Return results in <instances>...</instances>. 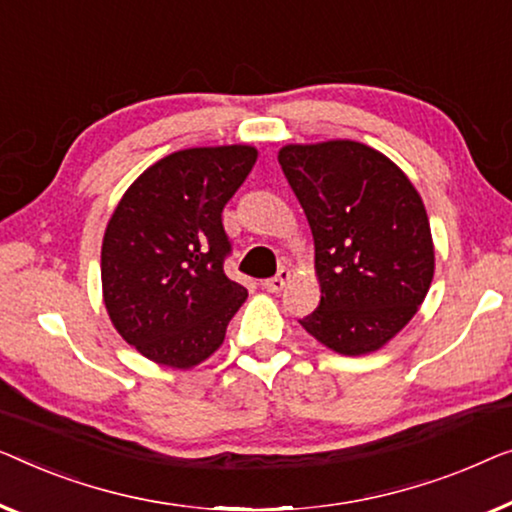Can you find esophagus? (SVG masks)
I'll return each instance as SVG.
<instances>
[{
  "label": "esophagus",
  "mask_w": 512,
  "mask_h": 512,
  "mask_svg": "<svg viewBox=\"0 0 512 512\" xmlns=\"http://www.w3.org/2000/svg\"><path fill=\"white\" fill-rule=\"evenodd\" d=\"M287 280H290V271L280 269L273 278H266L264 283H262V287H264L266 292H280L287 285Z\"/></svg>",
  "instance_id": "34e87169"
}]
</instances>
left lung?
Returning <instances> with one entry per match:
<instances>
[{"label": "left lung", "mask_w": 512, "mask_h": 512, "mask_svg": "<svg viewBox=\"0 0 512 512\" xmlns=\"http://www.w3.org/2000/svg\"><path fill=\"white\" fill-rule=\"evenodd\" d=\"M278 162L315 241L322 297L301 327L341 355L383 348L434 278L420 194L397 164L357 141L285 146Z\"/></svg>", "instance_id": "left-lung-1"}]
</instances>
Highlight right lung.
Listing matches in <instances>:
<instances>
[{
  "instance_id": "right-lung-1",
  "label": "right lung",
  "mask_w": 512,
  "mask_h": 512,
  "mask_svg": "<svg viewBox=\"0 0 512 512\" xmlns=\"http://www.w3.org/2000/svg\"><path fill=\"white\" fill-rule=\"evenodd\" d=\"M250 146L190 148L143 171L102 246L104 304L118 334L157 364L190 369L225 341L248 290L227 278L222 208L253 169Z\"/></svg>"
}]
</instances>
